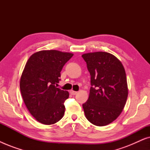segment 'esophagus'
Segmentation results:
<instances>
[{"label": "esophagus", "mask_w": 150, "mask_h": 150, "mask_svg": "<svg viewBox=\"0 0 150 150\" xmlns=\"http://www.w3.org/2000/svg\"><path fill=\"white\" fill-rule=\"evenodd\" d=\"M69 93H70V94H71V95L74 96V95H76V94L77 93V91H73V90H71V91H69Z\"/></svg>", "instance_id": "34e87169"}]
</instances>
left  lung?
Returning a JSON list of instances; mask_svg holds the SVG:
<instances>
[{
  "label": "left lung",
  "mask_w": 150,
  "mask_h": 150,
  "mask_svg": "<svg viewBox=\"0 0 150 150\" xmlns=\"http://www.w3.org/2000/svg\"><path fill=\"white\" fill-rule=\"evenodd\" d=\"M91 76L88 100L83 104L86 118L98 126L115 120L128 98L126 71L119 59L106 52L82 55Z\"/></svg>",
  "instance_id": "8db88e82"
}]
</instances>
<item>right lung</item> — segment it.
<instances>
[{
  "instance_id": "obj_1",
  "label": "right lung",
  "mask_w": 150,
  "mask_h": 150,
  "mask_svg": "<svg viewBox=\"0 0 150 150\" xmlns=\"http://www.w3.org/2000/svg\"><path fill=\"white\" fill-rule=\"evenodd\" d=\"M73 54L51 50L30 57L20 78V88L24 104L37 121L54 124L64 115V102L69 93L57 87L61 71Z\"/></svg>"
}]
</instances>
